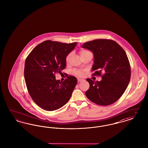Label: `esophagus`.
I'll use <instances>...</instances> for the list:
<instances>
[{"label": "esophagus", "instance_id": "obj_1", "mask_svg": "<svg viewBox=\"0 0 148 148\" xmlns=\"http://www.w3.org/2000/svg\"><path fill=\"white\" fill-rule=\"evenodd\" d=\"M84 80L83 79H80V78H78L77 79V82L79 83V82H82V81H83Z\"/></svg>", "mask_w": 148, "mask_h": 148}]
</instances>
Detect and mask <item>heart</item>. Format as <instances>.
Instances as JSON below:
<instances>
[{"mask_svg": "<svg viewBox=\"0 0 148 148\" xmlns=\"http://www.w3.org/2000/svg\"><path fill=\"white\" fill-rule=\"evenodd\" d=\"M90 51H89L88 50H86L85 49H81L79 51V54L80 55V56L82 57V56H85L86 54L89 53ZM71 54L69 53L68 54L66 57H65V61L66 62H68L69 61V59L70 58V56H71ZM73 74L76 76H78V77H82L83 75V73L84 72V70L83 69H75L73 71Z\"/></svg>", "mask_w": 148, "mask_h": 148, "instance_id": "1", "label": "heart"}]
</instances>
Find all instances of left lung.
<instances>
[{"instance_id": "1", "label": "left lung", "mask_w": 148, "mask_h": 148, "mask_svg": "<svg viewBox=\"0 0 148 148\" xmlns=\"http://www.w3.org/2000/svg\"><path fill=\"white\" fill-rule=\"evenodd\" d=\"M82 47L94 54L92 75L102 78L95 82L86 79L90 84L86 97L99 106L112 104L122 96L130 80V65L125 51L110 39H95L85 42Z\"/></svg>"}]
</instances>
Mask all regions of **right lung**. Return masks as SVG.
Listing matches in <instances>:
<instances>
[{
    "instance_id": "obj_1",
    "label": "right lung",
    "mask_w": 148,
    "mask_h": 148,
    "mask_svg": "<svg viewBox=\"0 0 148 148\" xmlns=\"http://www.w3.org/2000/svg\"><path fill=\"white\" fill-rule=\"evenodd\" d=\"M77 44L45 40L27 57L24 66L27 88L33 100L42 109L57 110L71 98L77 78L69 75L62 82L56 79V74H61L65 69V57Z\"/></svg>"
}]
</instances>
